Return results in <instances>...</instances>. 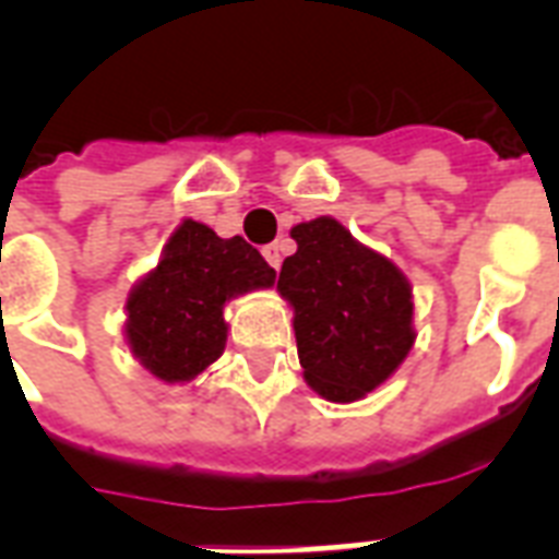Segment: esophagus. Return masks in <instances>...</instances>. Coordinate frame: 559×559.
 <instances>
[{
	"label": "esophagus",
	"mask_w": 559,
	"mask_h": 559,
	"mask_svg": "<svg viewBox=\"0 0 559 559\" xmlns=\"http://www.w3.org/2000/svg\"><path fill=\"white\" fill-rule=\"evenodd\" d=\"M263 258H266V263H270L272 270H278L281 261H284V243L263 246Z\"/></svg>",
	"instance_id": "34e87169"
}]
</instances>
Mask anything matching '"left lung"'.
<instances>
[{"label":"left lung","instance_id":"8db88e82","mask_svg":"<svg viewBox=\"0 0 559 559\" xmlns=\"http://www.w3.org/2000/svg\"><path fill=\"white\" fill-rule=\"evenodd\" d=\"M278 275L293 305L305 380L324 400L350 403L385 382L415 345L412 287L380 252L333 217L298 223Z\"/></svg>","mask_w":559,"mask_h":559}]
</instances>
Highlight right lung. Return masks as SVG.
Segmentation results:
<instances>
[{
	"label": "right lung",
	"mask_w": 559,
	"mask_h": 559,
	"mask_svg": "<svg viewBox=\"0 0 559 559\" xmlns=\"http://www.w3.org/2000/svg\"><path fill=\"white\" fill-rule=\"evenodd\" d=\"M272 284L275 270L243 237L226 240L197 219H182L156 270L127 298L130 350L159 380H193L226 348V301Z\"/></svg>",
	"instance_id": "obj_1"
}]
</instances>
